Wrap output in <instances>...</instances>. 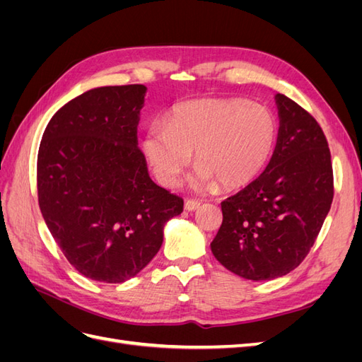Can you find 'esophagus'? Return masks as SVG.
<instances>
[{"mask_svg":"<svg viewBox=\"0 0 362 362\" xmlns=\"http://www.w3.org/2000/svg\"><path fill=\"white\" fill-rule=\"evenodd\" d=\"M201 206V202L199 201H194V199H187L185 201V204H184V208L187 211H194V210H198V208Z\"/></svg>","mask_w":362,"mask_h":362,"instance_id":"obj_1","label":"esophagus"}]
</instances>
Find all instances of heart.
Returning <instances> with one entry per match:
<instances>
[{"label":"heart","instance_id":"obj_1","mask_svg":"<svg viewBox=\"0 0 362 362\" xmlns=\"http://www.w3.org/2000/svg\"><path fill=\"white\" fill-rule=\"evenodd\" d=\"M276 119L267 107L243 100L201 98L175 105L164 124L146 127L141 151L157 180L178 185L192 163V187L238 189L255 180L275 149Z\"/></svg>","mask_w":362,"mask_h":362}]
</instances>
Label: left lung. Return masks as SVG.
Instances as JSON below:
<instances>
[{
	"instance_id": "8db88e82",
	"label": "left lung",
	"mask_w": 362,
	"mask_h": 362,
	"mask_svg": "<svg viewBox=\"0 0 362 362\" xmlns=\"http://www.w3.org/2000/svg\"><path fill=\"white\" fill-rule=\"evenodd\" d=\"M278 140L266 170L222 202L211 252L250 281L287 275L308 255L334 199L331 151L317 120L286 95L275 96Z\"/></svg>"
}]
</instances>
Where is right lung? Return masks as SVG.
I'll use <instances>...</instances> for the list:
<instances>
[{
  "label": "right lung",
  "mask_w": 362,
  "mask_h": 362,
  "mask_svg": "<svg viewBox=\"0 0 362 362\" xmlns=\"http://www.w3.org/2000/svg\"><path fill=\"white\" fill-rule=\"evenodd\" d=\"M144 84L87 90L52 116L37 154L39 206L86 278L120 284L145 269L184 201L149 178L137 144Z\"/></svg>",
  "instance_id": "add662e5"
}]
</instances>
